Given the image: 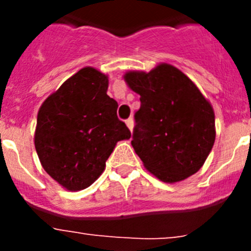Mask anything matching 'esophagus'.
<instances>
[{"instance_id":"obj_1","label":"esophagus","mask_w":251,"mask_h":251,"mask_svg":"<svg viewBox=\"0 0 251 251\" xmlns=\"http://www.w3.org/2000/svg\"><path fill=\"white\" fill-rule=\"evenodd\" d=\"M126 124H127V127L129 128V130H130V132H132L133 127H134V122H133V118H129V119H127V121H126Z\"/></svg>"}]
</instances>
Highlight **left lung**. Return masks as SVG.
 <instances>
[{
	"mask_svg": "<svg viewBox=\"0 0 251 251\" xmlns=\"http://www.w3.org/2000/svg\"><path fill=\"white\" fill-rule=\"evenodd\" d=\"M124 80L141 95L132 146L146 170L166 183L192 176L215 143V113L196 84L162 63L151 72H127Z\"/></svg>",
	"mask_w": 251,
	"mask_h": 251,
	"instance_id": "8db88e82",
	"label": "left lung"
}]
</instances>
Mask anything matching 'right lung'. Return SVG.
<instances>
[{
    "mask_svg": "<svg viewBox=\"0 0 251 251\" xmlns=\"http://www.w3.org/2000/svg\"><path fill=\"white\" fill-rule=\"evenodd\" d=\"M108 75L80 69L45 99L35 129V148L44 170L69 191L89 187L103 174L117 143L130 138L117 117Z\"/></svg>",
    "mask_w": 251,
    "mask_h": 251,
    "instance_id": "add662e5",
    "label": "right lung"
}]
</instances>
